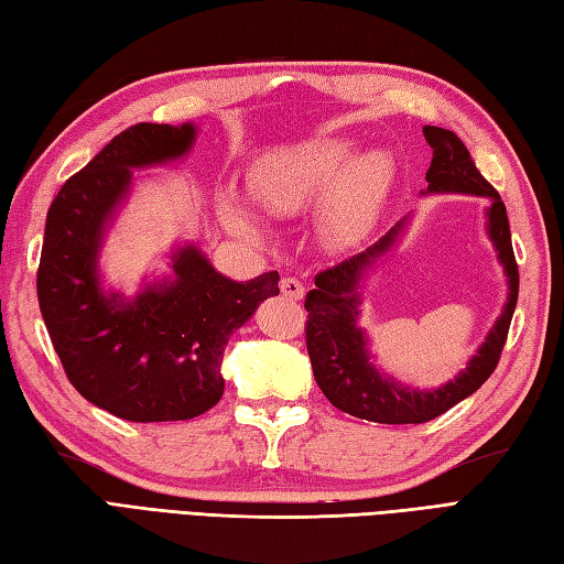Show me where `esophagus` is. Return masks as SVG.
Segmentation results:
<instances>
[{
	"mask_svg": "<svg viewBox=\"0 0 564 564\" xmlns=\"http://www.w3.org/2000/svg\"><path fill=\"white\" fill-rule=\"evenodd\" d=\"M280 290H282V294H284L286 299L299 301L301 296H304L306 286H304V282H301L299 278H284V280L280 282Z\"/></svg>",
	"mask_w": 564,
	"mask_h": 564,
	"instance_id": "1",
	"label": "esophagus"
}]
</instances>
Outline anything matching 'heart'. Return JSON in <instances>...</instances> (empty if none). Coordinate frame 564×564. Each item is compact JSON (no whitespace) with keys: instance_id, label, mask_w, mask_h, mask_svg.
<instances>
[{"instance_id":"obj_1","label":"heart","mask_w":564,"mask_h":564,"mask_svg":"<svg viewBox=\"0 0 564 564\" xmlns=\"http://www.w3.org/2000/svg\"><path fill=\"white\" fill-rule=\"evenodd\" d=\"M349 155L351 143L337 135L282 148L253 164L249 196L260 210L274 217L306 213L325 196L321 210L325 239L337 246L359 241L388 194L392 162L380 150L348 163ZM223 215L231 229L249 235L258 231L256 219L235 196L223 200Z\"/></svg>"}]
</instances>
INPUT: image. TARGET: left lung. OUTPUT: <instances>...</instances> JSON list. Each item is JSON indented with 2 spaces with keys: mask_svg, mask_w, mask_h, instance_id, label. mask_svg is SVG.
Here are the masks:
<instances>
[{
  "mask_svg": "<svg viewBox=\"0 0 564 564\" xmlns=\"http://www.w3.org/2000/svg\"><path fill=\"white\" fill-rule=\"evenodd\" d=\"M423 135L433 148L431 167L425 172L429 194H474L490 198L488 237L496 243L498 258L510 284L507 304L492 325L486 341L462 373L437 390H414L382 376L370 364L359 318V282L366 270L386 256L402 235L404 223H397L386 237L341 263L315 274V290L306 294V349L313 376L329 404L356 419L376 423H425L474 394L496 370L510 333L512 313L519 294V268L512 251L510 223L500 194L476 170L469 150L457 133L441 127H423Z\"/></svg>",
  "mask_w": 564,
  "mask_h": 564,
  "instance_id": "1",
  "label": "left lung"
}]
</instances>
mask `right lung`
<instances>
[{
    "mask_svg": "<svg viewBox=\"0 0 564 564\" xmlns=\"http://www.w3.org/2000/svg\"><path fill=\"white\" fill-rule=\"evenodd\" d=\"M194 141V123H135L66 178L47 210L40 313L68 382L123 421H186L213 409L225 392L219 366L229 335L280 294L274 270L235 282L196 246L176 249L174 278L135 299L100 286V246L131 170L182 158Z\"/></svg>",
    "mask_w": 564,
    "mask_h": 564,
    "instance_id": "1",
    "label": "right lung"
}]
</instances>
